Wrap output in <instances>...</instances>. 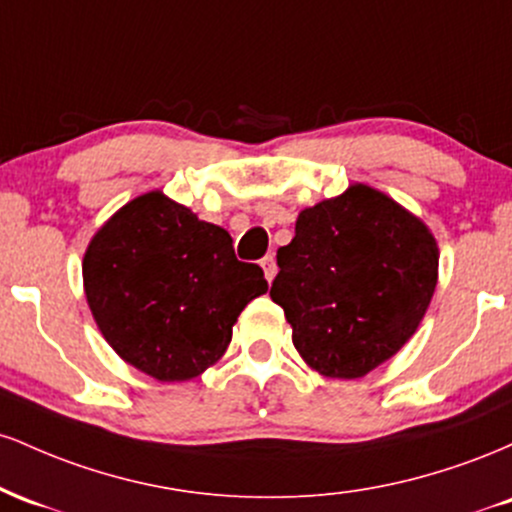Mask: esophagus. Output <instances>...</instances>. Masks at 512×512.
Returning <instances> with one entry per match:
<instances>
[{
	"instance_id": "obj_1",
	"label": "esophagus",
	"mask_w": 512,
	"mask_h": 512,
	"mask_svg": "<svg viewBox=\"0 0 512 512\" xmlns=\"http://www.w3.org/2000/svg\"><path fill=\"white\" fill-rule=\"evenodd\" d=\"M262 269H264V276H267V281H269V284H272L276 272H279V267H276L274 255H264V257H262Z\"/></svg>"
}]
</instances>
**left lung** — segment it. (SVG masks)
Instances as JSON below:
<instances>
[{"mask_svg": "<svg viewBox=\"0 0 512 512\" xmlns=\"http://www.w3.org/2000/svg\"><path fill=\"white\" fill-rule=\"evenodd\" d=\"M272 301L293 344L327 378H363L419 327L438 281L431 231L368 185L303 209L276 252Z\"/></svg>", "mask_w": 512, "mask_h": 512, "instance_id": "8db88e82", "label": "left lung"}]
</instances>
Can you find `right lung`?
<instances>
[{"instance_id": "right-lung-1", "label": "right lung", "mask_w": 512, "mask_h": 512, "mask_svg": "<svg viewBox=\"0 0 512 512\" xmlns=\"http://www.w3.org/2000/svg\"><path fill=\"white\" fill-rule=\"evenodd\" d=\"M84 289L105 342L151 378L180 383L226 351L233 322L267 291L214 223L161 192L125 204L84 255Z\"/></svg>"}]
</instances>
